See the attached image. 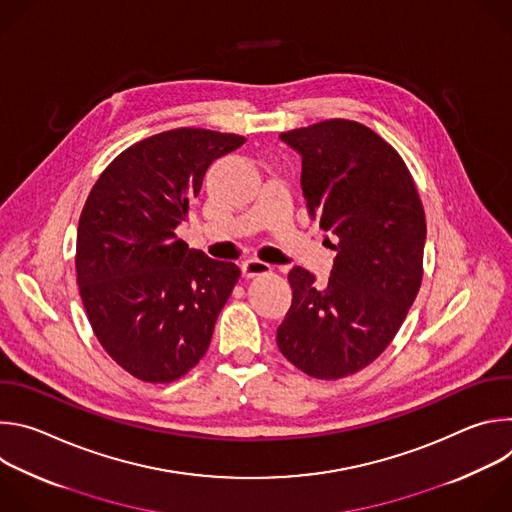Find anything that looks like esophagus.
<instances>
[{"mask_svg":"<svg viewBox=\"0 0 512 512\" xmlns=\"http://www.w3.org/2000/svg\"><path fill=\"white\" fill-rule=\"evenodd\" d=\"M271 273V265L261 261V259H247L243 263V275L245 277H259V275H267Z\"/></svg>","mask_w":512,"mask_h":512,"instance_id":"34e87169","label":"esophagus"}]
</instances>
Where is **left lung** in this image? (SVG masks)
<instances>
[{
  "label": "left lung",
  "instance_id": "obj_1",
  "mask_svg": "<svg viewBox=\"0 0 512 512\" xmlns=\"http://www.w3.org/2000/svg\"><path fill=\"white\" fill-rule=\"evenodd\" d=\"M302 154L308 212L336 243L326 285L294 267L291 308L277 328L281 354L322 381L350 377L399 332L423 279L425 212L391 143L367 125L326 119L283 131Z\"/></svg>",
  "mask_w": 512,
  "mask_h": 512
}]
</instances>
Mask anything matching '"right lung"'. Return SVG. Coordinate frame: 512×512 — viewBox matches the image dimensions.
I'll list each match as a JSON object with an SVG mask.
<instances>
[{
    "instance_id": "1",
    "label": "right lung",
    "mask_w": 512,
    "mask_h": 512,
    "mask_svg": "<svg viewBox=\"0 0 512 512\" xmlns=\"http://www.w3.org/2000/svg\"><path fill=\"white\" fill-rule=\"evenodd\" d=\"M243 135L180 127L121 152L95 182L77 231V283L105 352L143 383L184 377L208 350L241 269L178 239L208 166Z\"/></svg>"
}]
</instances>
